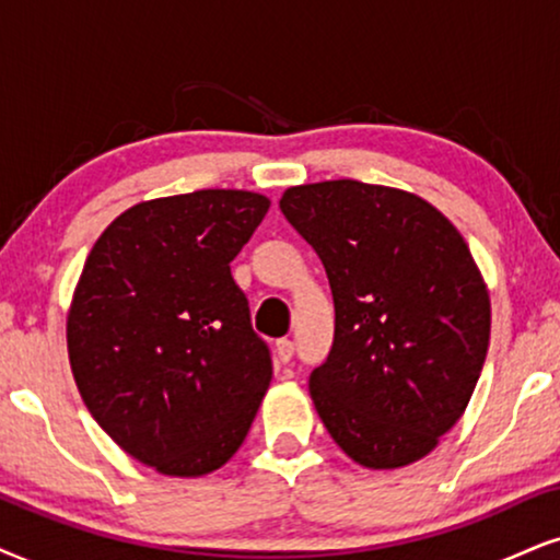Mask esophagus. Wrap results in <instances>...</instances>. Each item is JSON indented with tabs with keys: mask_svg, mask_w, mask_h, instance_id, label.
<instances>
[{
	"mask_svg": "<svg viewBox=\"0 0 560 560\" xmlns=\"http://www.w3.org/2000/svg\"><path fill=\"white\" fill-rule=\"evenodd\" d=\"M292 357H294V343L289 341V338H279V341H276V359H279L281 364H287L292 362Z\"/></svg>",
	"mask_w": 560,
	"mask_h": 560,
	"instance_id": "34e87169",
	"label": "esophagus"
}]
</instances>
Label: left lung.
I'll list each match as a JSON object with an SVG mask.
<instances>
[{"mask_svg": "<svg viewBox=\"0 0 560 560\" xmlns=\"http://www.w3.org/2000/svg\"><path fill=\"white\" fill-rule=\"evenodd\" d=\"M279 209L323 260L336 310L310 395L332 442L370 470L427 457L468 408L491 300L455 224L410 190L292 186Z\"/></svg>", "mask_w": 560, "mask_h": 560, "instance_id": "1", "label": "left lung"}]
</instances>
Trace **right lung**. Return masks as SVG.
Listing matches in <instances>:
<instances>
[{
	"instance_id": "obj_1",
	"label": "right lung",
	"mask_w": 560,
	"mask_h": 560,
	"mask_svg": "<svg viewBox=\"0 0 560 560\" xmlns=\"http://www.w3.org/2000/svg\"><path fill=\"white\" fill-rule=\"evenodd\" d=\"M271 207L207 188L118 214L77 281L69 364L92 419L162 476L201 478L245 442L273 364L230 271Z\"/></svg>"
}]
</instances>
